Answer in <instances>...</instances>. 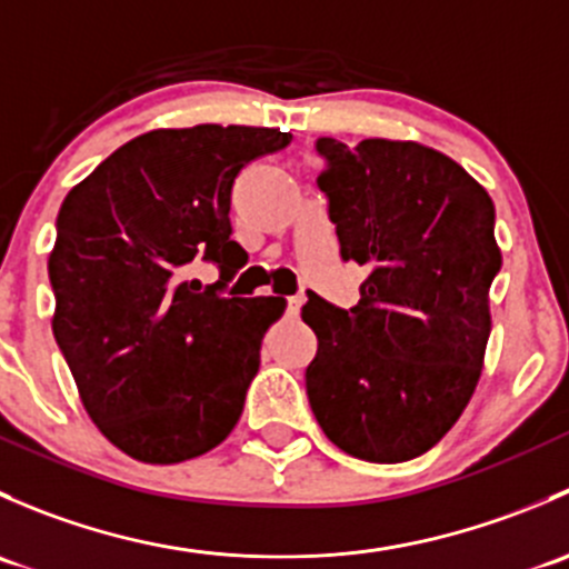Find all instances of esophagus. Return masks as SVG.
Masks as SVG:
<instances>
[{
  "label": "esophagus",
  "instance_id": "obj_1",
  "mask_svg": "<svg viewBox=\"0 0 569 569\" xmlns=\"http://www.w3.org/2000/svg\"><path fill=\"white\" fill-rule=\"evenodd\" d=\"M302 297L297 295V297H289V300H286V313H289V317H300V308H302Z\"/></svg>",
  "mask_w": 569,
  "mask_h": 569
}]
</instances>
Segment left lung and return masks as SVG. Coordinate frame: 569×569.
<instances>
[{"instance_id":"1","label":"left lung","mask_w":569,"mask_h":569,"mask_svg":"<svg viewBox=\"0 0 569 569\" xmlns=\"http://www.w3.org/2000/svg\"><path fill=\"white\" fill-rule=\"evenodd\" d=\"M317 148L341 256L369 274L349 311L308 295L311 410L358 460H412L455 427L485 369L496 206L462 164L416 140L321 137Z\"/></svg>"}]
</instances>
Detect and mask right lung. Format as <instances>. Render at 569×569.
I'll return each instance as SVG.
<instances>
[{
  "mask_svg": "<svg viewBox=\"0 0 569 569\" xmlns=\"http://www.w3.org/2000/svg\"><path fill=\"white\" fill-rule=\"evenodd\" d=\"M289 131L198 123L134 137L66 194L49 278L57 347L90 421L148 465L194 460L244 410L263 332L283 297H220L183 280L192 258L222 280L248 252L231 239V189Z\"/></svg>",
  "mask_w": 569,
  "mask_h": 569,
  "instance_id": "right-lung-1",
  "label": "right lung"
}]
</instances>
